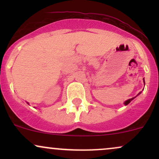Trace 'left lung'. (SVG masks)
<instances>
[{"label":"left lung","mask_w":159,"mask_h":159,"mask_svg":"<svg viewBox=\"0 0 159 159\" xmlns=\"http://www.w3.org/2000/svg\"><path fill=\"white\" fill-rule=\"evenodd\" d=\"M143 82H144V84H145V81H144V79H143ZM140 93H138V95H139ZM134 98H135V97H134V98H129V99H128V100H126V101H125V103H124V104H125V105H128V104H129V103H130L131 102V101H132V100H133V99H134Z\"/></svg>","instance_id":"8db88e82"}]
</instances>
